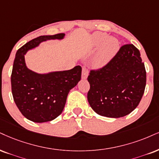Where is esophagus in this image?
<instances>
[{
  "label": "esophagus",
  "instance_id": "1",
  "mask_svg": "<svg viewBox=\"0 0 159 159\" xmlns=\"http://www.w3.org/2000/svg\"><path fill=\"white\" fill-rule=\"evenodd\" d=\"M88 76H89V70L86 68H83L82 70V79L85 80L87 79Z\"/></svg>",
  "mask_w": 159,
  "mask_h": 159
}]
</instances>
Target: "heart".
Instances as JSON below:
<instances>
[{"label":"heart","instance_id":"1","mask_svg":"<svg viewBox=\"0 0 159 159\" xmlns=\"http://www.w3.org/2000/svg\"><path fill=\"white\" fill-rule=\"evenodd\" d=\"M92 46L94 48L101 46L92 61L93 67L101 68L106 66L116 54L119 49V41L113 37L107 38L105 33L98 32L92 36Z\"/></svg>","mask_w":159,"mask_h":159}]
</instances>
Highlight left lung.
Returning <instances> with one entry per match:
<instances>
[{
  "label": "left lung",
  "instance_id": "left-lung-1",
  "mask_svg": "<svg viewBox=\"0 0 159 159\" xmlns=\"http://www.w3.org/2000/svg\"><path fill=\"white\" fill-rule=\"evenodd\" d=\"M88 101L97 114L120 118L139 104L146 85V70L139 51L133 44L121 46L114 57L88 77Z\"/></svg>",
  "mask_w": 159,
  "mask_h": 159
}]
</instances>
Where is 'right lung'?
<instances>
[{
    "mask_svg": "<svg viewBox=\"0 0 159 159\" xmlns=\"http://www.w3.org/2000/svg\"><path fill=\"white\" fill-rule=\"evenodd\" d=\"M64 33L33 39L20 48L14 60L11 76L14 101L21 113L37 123L54 120L63 111L68 93L81 80L82 68L39 74L26 66L25 55L47 40H61Z\"/></svg>",
    "mask_w": 159,
    "mask_h": 159,
    "instance_id": "right-lung-1",
    "label": "right lung"
}]
</instances>
